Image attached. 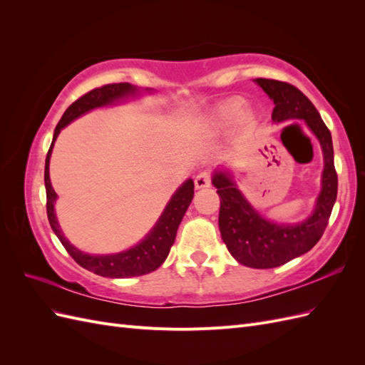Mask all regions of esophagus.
<instances>
[{
    "mask_svg": "<svg viewBox=\"0 0 365 365\" xmlns=\"http://www.w3.org/2000/svg\"><path fill=\"white\" fill-rule=\"evenodd\" d=\"M210 184H212V175H210V172L202 170L196 175V178H195L196 189H204V187H208Z\"/></svg>",
    "mask_w": 365,
    "mask_h": 365,
    "instance_id": "esophagus-1",
    "label": "esophagus"
}]
</instances>
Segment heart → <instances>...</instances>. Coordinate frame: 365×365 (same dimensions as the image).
<instances>
[{
    "label": "heart",
    "instance_id": "b5f03b06",
    "mask_svg": "<svg viewBox=\"0 0 365 365\" xmlns=\"http://www.w3.org/2000/svg\"><path fill=\"white\" fill-rule=\"evenodd\" d=\"M245 102L240 97H231L224 103H220L213 114V125L216 128H230L235 125L242 114Z\"/></svg>",
    "mask_w": 365,
    "mask_h": 365
}]
</instances>
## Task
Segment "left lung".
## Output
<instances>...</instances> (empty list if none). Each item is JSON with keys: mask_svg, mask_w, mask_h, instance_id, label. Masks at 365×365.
Segmentation results:
<instances>
[{"mask_svg": "<svg viewBox=\"0 0 365 365\" xmlns=\"http://www.w3.org/2000/svg\"><path fill=\"white\" fill-rule=\"evenodd\" d=\"M256 83L274 102L272 120L275 123L304 120L322 145L324 157L322 192L314 212L303 222L292 225L264 219L245 200L228 172H215L212 182L220 200L219 230L230 254L245 267L267 269L302 256L322 239L336 201L338 176L334 164L332 135L312 102L291 83L263 77L256 79Z\"/></svg>", "mask_w": 365, "mask_h": 365, "instance_id": "8db88e82", "label": "left lung"}]
</instances>
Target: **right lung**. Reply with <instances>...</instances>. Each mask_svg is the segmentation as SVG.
I'll return each mask as SVG.
<instances>
[{
    "label": "right lung",
    "mask_w": 365,
    "mask_h": 365,
    "mask_svg": "<svg viewBox=\"0 0 365 365\" xmlns=\"http://www.w3.org/2000/svg\"><path fill=\"white\" fill-rule=\"evenodd\" d=\"M149 91V90H148ZM138 94V88L130 85L128 82L123 83H109L101 88H94L90 93L83 94L81 98L73 102L67 111L63 113L62 118L54 129V135L51 146L48 149L47 158H46V172H43V181H46V192H47V216L48 222L54 235L58 236L63 248L67 250L70 256L81 264L82 268L91 271L102 277H111V279H125V277H137V275H145L152 271H155L161 263L168 259L170 247L173 245L176 231L181 224V220L189 208L193 200V189L195 184L192 180H187L178 190L173 193L169 204L165 205L163 215L157 220L155 227H153L149 235L143 239L138 245L132 247L130 250L121 251L117 254H103V256H93V254H86L73 247L67 237L63 236L59 222L54 215V202H56V192L53 190L51 181H50V157L61 129H63L68 123L77 117L83 115L85 113L91 111L94 108H101L106 105H113L121 98H126L129 96Z\"/></svg>",
    "instance_id": "add662e5"
}]
</instances>
